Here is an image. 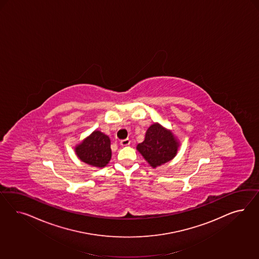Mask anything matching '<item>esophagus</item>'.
<instances>
[{
	"instance_id": "1",
	"label": "esophagus",
	"mask_w": 259,
	"mask_h": 259,
	"mask_svg": "<svg viewBox=\"0 0 259 259\" xmlns=\"http://www.w3.org/2000/svg\"><path fill=\"white\" fill-rule=\"evenodd\" d=\"M130 142H131V141H130L129 139H125V140L120 141L119 143H120V145H121V146H127V145H129V144H130Z\"/></svg>"
}]
</instances>
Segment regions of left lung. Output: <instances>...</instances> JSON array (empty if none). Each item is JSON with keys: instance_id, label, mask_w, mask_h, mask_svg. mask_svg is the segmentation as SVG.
Instances as JSON below:
<instances>
[{"instance_id": "left-lung-1", "label": "left lung", "mask_w": 259, "mask_h": 259, "mask_svg": "<svg viewBox=\"0 0 259 259\" xmlns=\"http://www.w3.org/2000/svg\"><path fill=\"white\" fill-rule=\"evenodd\" d=\"M179 146L180 142L170 130L154 123L147 129L144 141L138 144L137 150L150 166L156 168L176 157Z\"/></svg>"}]
</instances>
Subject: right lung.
Masks as SVG:
<instances>
[{
	"mask_svg": "<svg viewBox=\"0 0 259 259\" xmlns=\"http://www.w3.org/2000/svg\"><path fill=\"white\" fill-rule=\"evenodd\" d=\"M109 137L101 131H94L75 147L78 158L87 164L102 168L109 163L112 152Z\"/></svg>",
	"mask_w": 259,
	"mask_h": 259,
	"instance_id": "right-lung-1",
	"label": "right lung"
}]
</instances>
